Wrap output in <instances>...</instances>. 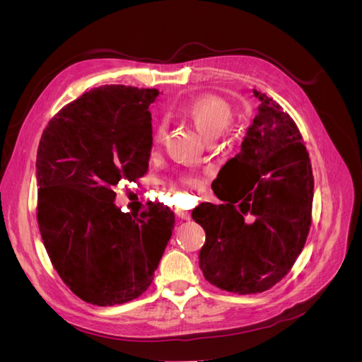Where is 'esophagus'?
Instances as JSON below:
<instances>
[{
	"instance_id": "1",
	"label": "esophagus",
	"mask_w": 362,
	"mask_h": 362,
	"mask_svg": "<svg viewBox=\"0 0 362 362\" xmlns=\"http://www.w3.org/2000/svg\"><path fill=\"white\" fill-rule=\"evenodd\" d=\"M175 213H177V216H178L180 218H182V221H190V218H192V214H190L189 211H184V210H177V211H175Z\"/></svg>"
}]
</instances>
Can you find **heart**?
I'll return each instance as SVG.
<instances>
[{
	"mask_svg": "<svg viewBox=\"0 0 362 362\" xmlns=\"http://www.w3.org/2000/svg\"><path fill=\"white\" fill-rule=\"evenodd\" d=\"M182 115L190 119L196 129L205 137V139H214L221 136L225 128L231 124L233 112L223 101L217 100L213 96H201L196 100L184 104L181 107ZM164 136V125L158 124L154 128V140L160 141ZM181 184L185 185H196L198 180L193 175H184L181 177Z\"/></svg>",
	"mask_w": 362,
	"mask_h": 362,
	"instance_id": "1",
	"label": "heart"
}]
</instances>
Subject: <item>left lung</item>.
Masks as SVG:
<instances>
[{
	"label": "left lung",
	"instance_id": "8db88e82",
	"mask_svg": "<svg viewBox=\"0 0 362 362\" xmlns=\"http://www.w3.org/2000/svg\"><path fill=\"white\" fill-rule=\"evenodd\" d=\"M252 92L258 113L216 180L214 193L226 204H201L192 213L206 234L199 252L205 279L238 294L266 291L287 275L306 242L314 196L298 127L276 101ZM246 214L256 221L246 224Z\"/></svg>",
	"mask_w": 362,
	"mask_h": 362
}]
</instances>
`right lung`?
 I'll list each match as a JSON object with an SVG mask.
<instances>
[{
  "instance_id": "obj_1",
  "label": "right lung",
  "mask_w": 362,
  "mask_h": 362,
  "mask_svg": "<svg viewBox=\"0 0 362 362\" xmlns=\"http://www.w3.org/2000/svg\"><path fill=\"white\" fill-rule=\"evenodd\" d=\"M157 89L100 86L63 107L40 139L36 160L37 222L63 282L98 306L148 290L172 237L175 214L152 204L140 217L115 204L120 180L149 168V104Z\"/></svg>"
}]
</instances>
